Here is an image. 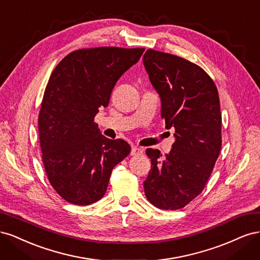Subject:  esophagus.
Listing matches in <instances>:
<instances>
[{"label":"esophagus","mask_w":260,"mask_h":260,"mask_svg":"<svg viewBox=\"0 0 260 260\" xmlns=\"http://www.w3.org/2000/svg\"><path fill=\"white\" fill-rule=\"evenodd\" d=\"M143 153V148L140 147V146H133L131 148V155L132 156H138V155H141Z\"/></svg>","instance_id":"esophagus-1"}]
</instances>
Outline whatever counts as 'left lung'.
<instances>
[{
    "label": "left lung",
    "mask_w": 260,
    "mask_h": 260,
    "mask_svg": "<svg viewBox=\"0 0 260 260\" xmlns=\"http://www.w3.org/2000/svg\"><path fill=\"white\" fill-rule=\"evenodd\" d=\"M143 64L161 101L166 128L176 141L161 159L147 148L152 168L143 182L148 202L159 209L183 208L200 195L221 148V113L215 82L194 62L177 55L147 50Z\"/></svg>",
    "instance_id": "1"
}]
</instances>
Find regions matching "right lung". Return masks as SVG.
Instances as JSON below:
<instances>
[{"label":"right lung","instance_id":"1","mask_svg":"<svg viewBox=\"0 0 260 260\" xmlns=\"http://www.w3.org/2000/svg\"><path fill=\"white\" fill-rule=\"evenodd\" d=\"M144 50L81 49L53 70L39 113V138L46 176L68 203L85 206L100 201L114 167L130 154L125 141L101 135L94 117L107 107L116 82Z\"/></svg>","mask_w":260,"mask_h":260}]
</instances>
